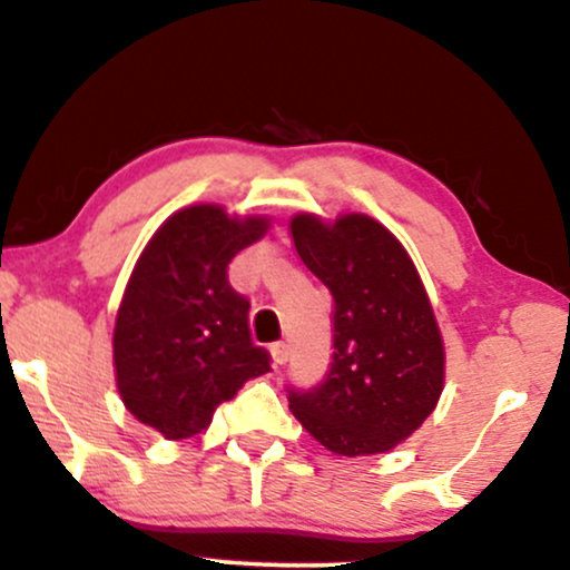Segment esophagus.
<instances>
[{
	"label": "esophagus",
	"mask_w": 570,
	"mask_h": 570,
	"mask_svg": "<svg viewBox=\"0 0 570 570\" xmlns=\"http://www.w3.org/2000/svg\"><path fill=\"white\" fill-rule=\"evenodd\" d=\"M271 355H273V363L284 365L286 360H289V344H286V342H273L271 344Z\"/></svg>",
	"instance_id": "obj_1"
}]
</instances>
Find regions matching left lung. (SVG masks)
<instances>
[{"label":"left lung","instance_id":"1","mask_svg":"<svg viewBox=\"0 0 570 570\" xmlns=\"http://www.w3.org/2000/svg\"><path fill=\"white\" fill-rule=\"evenodd\" d=\"M297 255L334 297V355L318 386L294 389L297 421L336 455H373L407 439L436 407L444 347L402 244L368 215L292 220Z\"/></svg>","mask_w":570,"mask_h":570}]
</instances>
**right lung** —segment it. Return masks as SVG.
Wrapping results in <instances>:
<instances>
[{
	"mask_svg": "<svg viewBox=\"0 0 570 570\" xmlns=\"http://www.w3.org/2000/svg\"><path fill=\"white\" fill-rule=\"evenodd\" d=\"M268 228L194 205L170 215L141 252L115 321L112 355L124 405L165 439L210 426L213 413L271 371L249 334V299L228 263Z\"/></svg>",
	"mask_w": 570,
	"mask_h": 570,
	"instance_id": "1",
	"label": "right lung"
}]
</instances>
